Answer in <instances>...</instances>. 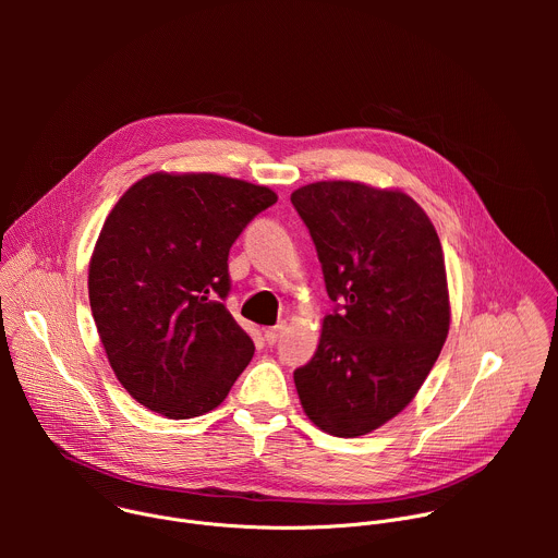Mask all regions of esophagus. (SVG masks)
I'll list each match as a JSON object with an SVG mask.
<instances>
[{"instance_id": "34e87169", "label": "esophagus", "mask_w": 558, "mask_h": 558, "mask_svg": "<svg viewBox=\"0 0 558 558\" xmlns=\"http://www.w3.org/2000/svg\"><path fill=\"white\" fill-rule=\"evenodd\" d=\"M282 331H284V325H276V327L265 329V340H267V344H276L278 338L282 336Z\"/></svg>"}]
</instances>
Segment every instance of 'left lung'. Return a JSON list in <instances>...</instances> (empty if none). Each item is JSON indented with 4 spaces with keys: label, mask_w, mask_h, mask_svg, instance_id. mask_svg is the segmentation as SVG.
<instances>
[{
    "label": "left lung",
    "mask_w": 558,
    "mask_h": 558,
    "mask_svg": "<svg viewBox=\"0 0 558 558\" xmlns=\"http://www.w3.org/2000/svg\"><path fill=\"white\" fill-rule=\"evenodd\" d=\"M291 203L338 302L315 355L293 373L300 404L320 430L360 437L413 402L448 338L439 235L400 190L317 181Z\"/></svg>",
    "instance_id": "obj_1"
}]
</instances>
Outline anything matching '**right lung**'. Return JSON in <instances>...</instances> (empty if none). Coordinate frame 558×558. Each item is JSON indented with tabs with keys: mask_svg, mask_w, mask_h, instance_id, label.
Instances as JSON below:
<instances>
[{
	"mask_svg": "<svg viewBox=\"0 0 558 558\" xmlns=\"http://www.w3.org/2000/svg\"><path fill=\"white\" fill-rule=\"evenodd\" d=\"M276 192L209 172H154L108 214L88 269L95 325L121 386L168 420L214 411L254 357L225 306L227 258Z\"/></svg>",
	"mask_w": 558,
	"mask_h": 558,
	"instance_id": "obj_1",
	"label": "right lung"
}]
</instances>
